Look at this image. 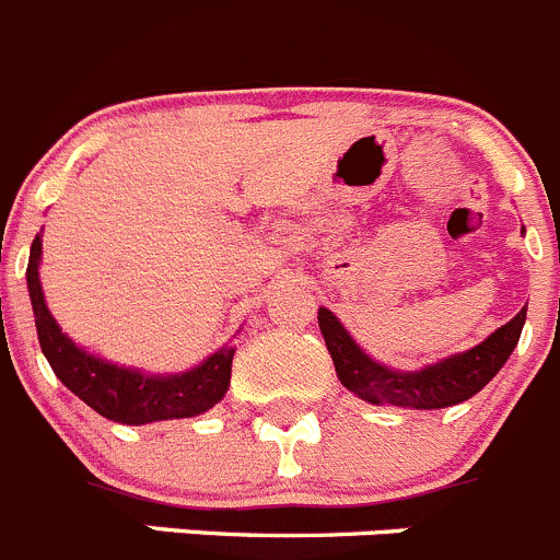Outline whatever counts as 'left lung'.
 <instances>
[{"instance_id":"1","label":"left lung","mask_w":560,"mask_h":560,"mask_svg":"<svg viewBox=\"0 0 560 560\" xmlns=\"http://www.w3.org/2000/svg\"><path fill=\"white\" fill-rule=\"evenodd\" d=\"M525 316H528V305L472 349L448 354L418 371L390 369L365 354V349H360L349 329L327 307H318V329L332 357L340 385L357 398L376 407L445 409L476 396L503 369L511 351L520 343Z\"/></svg>"}]
</instances>
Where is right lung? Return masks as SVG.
<instances>
[{"label": "right lung", "mask_w": 560, "mask_h": 560, "mask_svg": "<svg viewBox=\"0 0 560 560\" xmlns=\"http://www.w3.org/2000/svg\"><path fill=\"white\" fill-rule=\"evenodd\" d=\"M40 255H44V236L37 233L26 264V289L35 313L37 340L57 380L90 409L115 423L145 425L156 420L195 418L225 398L231 387V363L236 354L233 346H222L189 371L151 374L131 365H117L73 343L46 305L44 285H40Z\"/></svg>", "instance_id": "obj_1"}]
</instances>
